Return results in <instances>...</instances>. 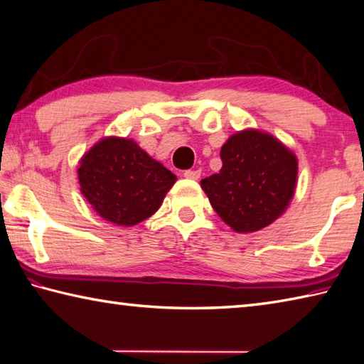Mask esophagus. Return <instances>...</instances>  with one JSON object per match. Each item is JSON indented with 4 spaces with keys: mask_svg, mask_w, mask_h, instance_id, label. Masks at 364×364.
I'll return each instance as SVG.
<instances>
[{
    "mask_svg": "<svg viewBox=\"0 0 364 364\" xmlns=\"http://www.w3.org/2000/svg\"><path fill=\"white\" fill-rule=\"evenodd\" d=\"M183 175H184V178H188V180H199L200 170H186Z\"/></svg>",
    "mask_w": 364,
    "mask_h": 364,
    "instance_id": "esophagus-1",
    "label": "esophagus"
}]
</instances>
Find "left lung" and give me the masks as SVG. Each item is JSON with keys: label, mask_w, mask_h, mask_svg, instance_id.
<instances>
[{"label": "left lung", "mask_w": 364, "mask_h": 364, "mask_svg": "<svg viewBox=\"0 0 364 364\" xmlns=\"http://www.w3.org/2000/svg\"><path fill=\"white\" fill-rule=\"evenodd\" d=\"M223 167L200 181L211 207L239 234L267 228L285 213L297 183V157L279 138L257 129L230 135Z\"/></svg>", "instance_id": "left-lung-1"}]
</instances>
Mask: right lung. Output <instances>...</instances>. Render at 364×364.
I'll return each mask as SVG.
<instances>
[{"label": "right lung", "mask_w": 364, "mask_h": 364, "mask_svg": "<svg viewBox=\"0 0 364 364\" xmlns=\"http://www.w3.org/2000/svg\"><path fill=\"white\" fill-rule=\"evenodd\" d=\"M77 180L98 216L130 228L159 210L176 176L132 138L105 136L81 157Z\"/></svg>", "instance_id": "add662e5"}]
</instances>
